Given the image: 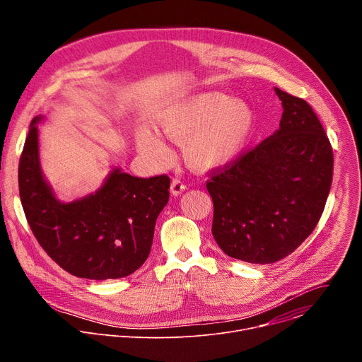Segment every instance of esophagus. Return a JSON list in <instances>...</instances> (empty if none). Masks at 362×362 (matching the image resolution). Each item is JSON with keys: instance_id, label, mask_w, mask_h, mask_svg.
<instances>
[{"instance_id": "1", "label": "esophagus", "mask_w": 362, "mask_h": 362, "mask_svg": "<svg viewBox=\"0 0 362 362\" xmlns=\"http://www.w3.org/2000/svg\"><path fill=\"white\" fill-rule=\"evenodd\" d=\"M185 190H186V186H185L179 179H173V180H172L170 193H172L173 196H179V194H182Z\"/></svg>"}]
</instances>
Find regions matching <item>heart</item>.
I'll return each mask as SVG.
<instances>
[{
	"instance_id": "obj_1",
	"label": "heart",
	"mask_w": 362,
	"mask_h": 362,
	"mask_svg": "<svg viewBox=\"0 0 362 362\" xmlns=\"http://www.w3.org/2000/svg\"><path fill=\"white\" fill-rule=\"evenodd\" d=\"M159 124L169 139L183 143V156L192 170L209 173L240 156L255 132L256 116L245 101L222 91H206L166 109ZM136 146L153 166L165 168L172 162V150L148 126L137 127Z\"/></svg>"
}]
</instances>
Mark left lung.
Masks as SVG:
<instances>
[{
  "label": "left lung",
  "mask_w": 362,
  "mask_h": 362,
  "mask_svg": "<svg viewBox=\"0 0 362 362\" xmlns=\"http://www.w3.org/2000/svg\"><path fill=\"white\" fill-rule=\"evenodd\" d=\"M279 129L206 185L212 235L230 257L274 264L315 229L332 183L334 154L313 107L278 87Z\"/></svg>",
  "instance_id": "obj_1"
}]
</instances>
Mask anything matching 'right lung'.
I'll return each mask as SVG.
<instances>
[{
	"label": "right lung",
	"instance_id": "right-lung-1",
	"mask_svg": "<svg viewBox=\"0 0 362 362\" xmlns=\"http://www.w3.org/2000/svg\"><path fill=\"white\" fill-rule=\"evenodd\" d=\"M44 119H33L18 166L20 197L34 236L74 276L105 281L132 275L150 253L170 179H141L113 168L95 192L63 202L41 169L38 124Z\"/></svg>",
	"mask_w": 362,
	"mask_h": 362
}]
</instances>
